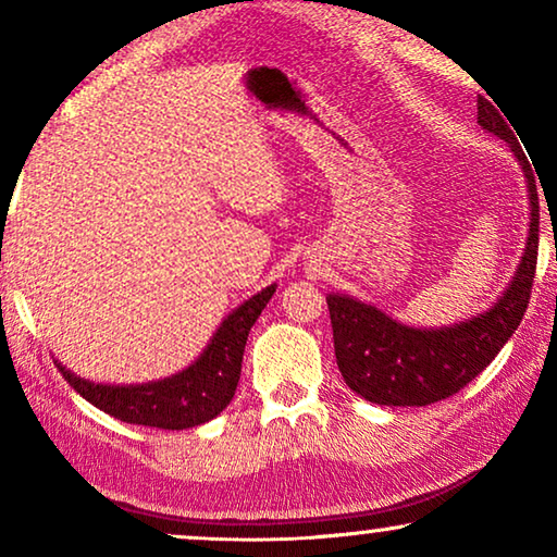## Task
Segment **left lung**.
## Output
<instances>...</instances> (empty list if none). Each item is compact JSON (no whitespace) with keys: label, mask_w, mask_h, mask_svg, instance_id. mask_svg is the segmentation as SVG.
I'll list each match as a JSON object with an SVG mask.
<instances>
[{"label":"left lung","mask_w":557,"mask_h":557,"mask_svg":"<svg viewBox=\"0 0 557 557\" xmlns=\"http://www.w3.org/2000/svg\"><path fill=\"white\" fill-rule=\"evenodd\" d=\"M476 109L479 124L512 147L528 177L532 205L528 250L515 281L490 311L444 330H413L349 296H326L342 377L357 395L377 406H429L451 398L499 355L530 307L540 243L535 172L517 141L515 126L506 124L509 119L486 98H479Z\"/></svg>","instance_id":"8db88e82"}]
</instances>
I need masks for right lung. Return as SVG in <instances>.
Instances as JSON below:
<instances>
[{"label":"right lung","instance_id":"right-lung-1","mask_svg":"<svg viewBox=\"0 0 557 557\" xmlns=\"http://www.w3.org/2000/svg\"><path fill=\"white\" fill-rule=\"evenodd\" d=\"M276 292V286L263 288L261 294L250 296L240 304L231 317L220 324L215 337L200 355V360L159 383L147 385H96L88 380L75 377L71 370L58 364L67 385L81 393L90 406L101 408L103 413L124 423L151 425V429L182 431L193 425L208 423L233 400L235 387L240 380L243 349L250 326L261 317L265 304Z\"/></svg>","mask_w":557,"mask_h":557}]
</instances>
